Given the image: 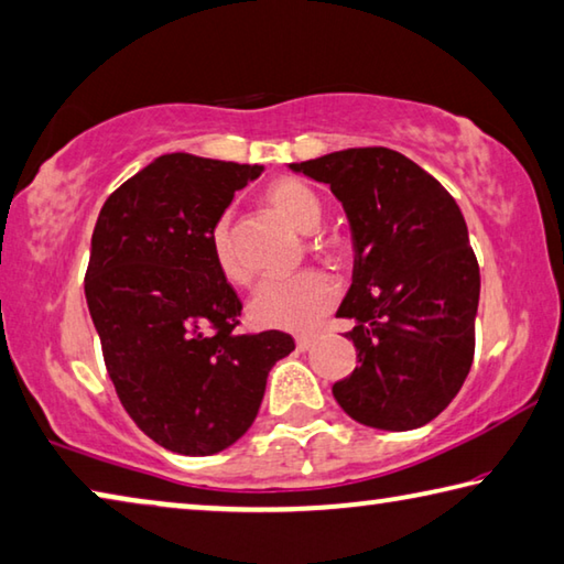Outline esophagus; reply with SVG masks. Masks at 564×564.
I'll use <instances>...</instances> for the list:
<instances>
[{
  "label": "esophagus",
  "instance_id": "obj_1",
  "mask_svg": "<svg viewBox=\"0 0 564 564\" xmlns=\"http://www.w3.org/2000/svg\"><path fill=\"white\" fill-rule=\"evenodd\" d=\"M294 345H297L300 352H307V349L315 345V337H312V335H300L297 339H294Z\"/></svg>",
  "mask_w": 564,
  "mask_h": 564
}]
</instances>
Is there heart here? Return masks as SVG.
<instances>
[{"instance_id":"b5f03b06","label":"heart","mask_w":564,"mask_h":564,"mask_svg":"<svg viewBox=\"0 0 564 564\" xmlns=\"http://www.w3.org/2000/svg\"><path fill=\"white\" fill-rule=\"evenodd\" d=\"M264 199L302 235L317 232L322 219H325V205H322L319 195L307 182L297 177L274 180L267 187ZM209 242L219 272L229 282H245L247 270L235 254L232 235H229V215H221L217 219V225L212 227ZM315 247L327 260H339L345 252L337 237H317ZM335 302L337 284L329 274L319 270H302L297 274H276L262 280L252 292V297H249L247 312L249 319L262 329L304 332L315 327Z\"/></svg>"}]
</instances>
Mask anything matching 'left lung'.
Masks as SVG:
<instances>
[{"label":"left lung","instance_id":"obj_1","mask_svg":"<svg viewBox=\"0 0 564 564\" xmlns=\"http://www.w3.org/2000/svg\"><path fill=\"white\" fill-rule=\"evenodd\" d=\"M327 184L349 221L352 284L337 317L357 347L355 372L332 394L349 417L417 430L455 400L475 355L479 267L449 192L387 147L290 164Z\"/></svg>","mask_w":564,"mask_h":564}]
</instances>
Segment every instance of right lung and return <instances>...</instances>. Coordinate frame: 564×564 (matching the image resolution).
Listing matches in <instances>:
<instances>
[{
  "label": "right lung",
  "mask_w": 564,
  "mask_h": 564,
  "mask_svg": "<svg viewBox=\"0 0 564 564\" xmlns=\"http://www.w3.org/2000/svg\"><path fill=\"white\" fill-rule=\"evenodd\" d=\"M262 164L162 154L99 209L85 294L119 402L177 455L227 449L252 427L288 332L235 335L242 315L212 227Z\"/></svg>",
  "instance_id": "add662e5"
}]
</instances>
